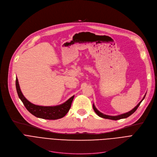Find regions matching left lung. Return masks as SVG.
<instances>
[{"mask_svg": "<svg viewBox=\"0 0 157 157\" xmlns=\"http://www.w3.org/2000/svg\"><path fill=\"white\" fill-rule=\"evenodd\" d=\"M146 95V94L144 95V97L143 98V99L138 103V104L135 107V108H134V109H132L130 110V111H128V112H127V113H123V114H121L117 115V116H110V115H107V114H105L102 113L101 112H100L99 111H98V110L96 108V107L95 106L94 104H93V108H94V111L96 113V114L98 115V116L101 117V118H103L109 119V120H120V119L127 118V117H130L131 114H132L137 110V109L138 108V107L139 106L140 104H141V103L142 102V101L144 100V98H145Z\"/></svg>", "mask_w": 157, "mask_h": 157, "instance_id": "8db88e82", "label": "left lung"}]
</instances>
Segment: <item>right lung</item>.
<instances>
[{"label": "right lung", "instance_id": "right-lung-1", "mask_svg": "<svg viewBox=\"0 0 157 157\" xmlns=\"http://www.w3.org/2000/svg\"><path fill=\"white\" fill-rule=\"evenodd\" d=\"M16 88L18 95L26 109L34 116L45 120H57L63 118L69 111L74 95L60 105L53 106H43L31 103L23 95L17 77L16 78Z\"/></svg>", "mask_w": 157, "mask_h": 157}]
</instances>
